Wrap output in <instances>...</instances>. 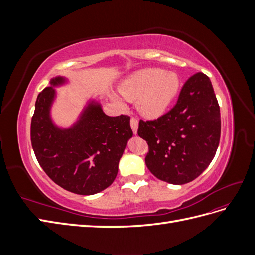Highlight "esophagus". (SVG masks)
<instances>
[{
	"instance_id": "34e87169",
	"label": "esophagus",
	"mask_w": 255,
	"mask_h": 255,
	"mask_svg": "<svg viewBox=\"0 0 255 255\" xmlns=\"http://www.w3.org/2000/svg\"><path fill=\"white\" fill-rule=\"evenodd\" d=\"M138 125H139V122L136 118H132L130 119V128L133 129V133L136 135L137 134V130H138Z\"/></svg>"
}]
</instances>
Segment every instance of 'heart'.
<instances>
[{
    "label": "heart",
    "mask_w": 255,
    "mask_h": 255,
    "mask_svg": "<svg viewBox=\"0 0 255 255\" xmlns=\"http://www.w3.org/2000/svg\"><path fill=\"white\" fill-rule=\"evenodd\" d=\"M181 78L174 71L145 68L130 74L119 86L120 94L130 101H137L139 112L149 118L163 116L179 96ZM114 99L119 101L117 97Z\"/></svg>",
    "instance_id": "b5f03b06"
}]
</instances>
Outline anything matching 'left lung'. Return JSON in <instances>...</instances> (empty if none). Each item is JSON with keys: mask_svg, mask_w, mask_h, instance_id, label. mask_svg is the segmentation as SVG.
<instances>
[{"mask_svg": "<svg viewBox=\"0 0 255 255\" xmlns=\"http://www.w3.org/2000/svg\"><path fill=\"white\" fill-rule=\"evenodd\" d=\"M220 109L211 80L197 73L185 83L173 109L139 122L138 135L149 144L145 165L160 181H194L211 164L219 145Z\"/></svg>", "mask_w": 255, "mask_h": 255, "instance_id": "obj_1", "label": "left lung"}]
</instances>
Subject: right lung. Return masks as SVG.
I'll return each instance as SVG.
<instances>
[{
    "label": "right lung",
    "mask_w": 255,
    "mask_h": 255,
    "mask_svg": "<svg viewBox=\"0 0 255 255\" xmlns=\"http://www.w3.org/2000/svg\"><path fill=\"white\" fill-rule=\"evenodd\" d=\"M69 83L66 76L57 75L38 95L30 140L38 163L54 183L74 194L95 195L115 181L133 132L129 117H110L94 98L84 105L71 126L56 125L52 118L56 88Z\"/></svg>",
    "instance_id": "obj_1"
}]
</instances>
